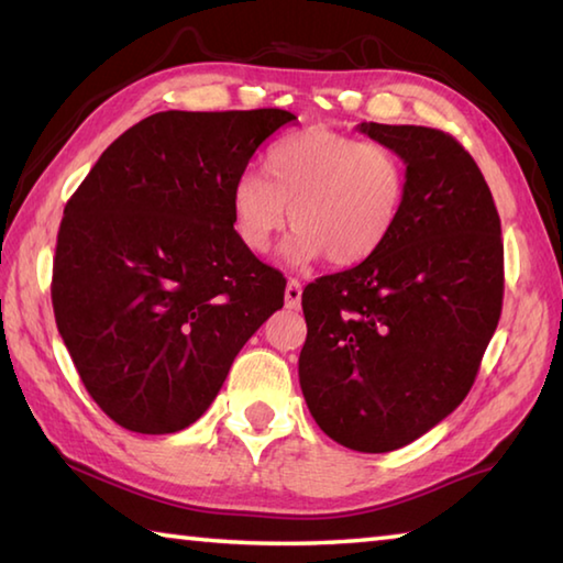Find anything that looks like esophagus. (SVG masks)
I'll return each instance as SVG.
<instances>
[{
	"mask_svg": "<svg viewBox=\"0 0 563 563\" xmlns=\"http://www.w3.org/2000/svg\"><path fill=\"white\" fill-rule=\"evenodd\" d=\"M300 300H302V285H300V280L290 278L288 285H285V308L298 310Z\"/></svg>",
	"mask_w": 563,
	"mask_h": 563,
	"instance_id": "esophagus-1",
	"label": "esophagus"
}]
</instances>
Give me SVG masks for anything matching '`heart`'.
Returning a JSON list of instances; mask_svg holds the SVG:
<instances>
[{
    "instance_id": "heart-1",
    "label": "heart",
    "mask_w": 563,
    "mask_h": 563,
    "mask_svg": "<svg viewBox=\"0 0 563 563\" xmlns=\"http://www.w3.org/2000/svg\"><path fill=\"white\" fill-rule=\"evenodd\" d=\"M261 175L239 177L231 191V221L251 253H268L283 229L295 236L285 258L308 265L364 263L391 236L404 213L408 172L382 142L310 128L275 142Z\"/></svg>"
}]
</instances>
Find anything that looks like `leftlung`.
I'll return each mask as SVG.
<instances>
[{"instance_id":"obj_1","label":"left lung","mask_w":563,"mask_h":563,"mask_svg":"<svg viewBox=\"0 0 563 563\" xmlns=\"http://www.w3.org/2000/svg\"><path fill=\"white\" fill-rule=\"evenodd\" d=\"M404 159V213L384 246L302 292V396L344 448L388 453L463 404L505 292L499 217L483 172L443 130L362 122Z\"/></svg>"}]
</instances>
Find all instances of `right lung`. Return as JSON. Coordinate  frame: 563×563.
<instances>
[{
  "mask_svg": "<svg viewBox=\"0 0 563 563\" xmlns=\"http://www.w3.org/2000/svg\"><path fill=\"white\" fill-rule=\"evenodd\" d=\"M288 110L155 112L122 132L60 219L51 302L93 401L135 433L207 411L285 278L239 241L231 191Z\"/></svg>",
  "mask_w": 563,
  "mask_h": 563,
  "instance_id": "obj_1",
  "label": "right lung"
}]
</instances>
